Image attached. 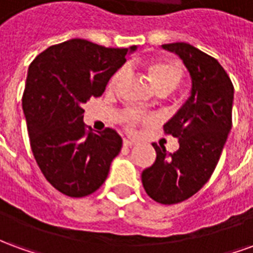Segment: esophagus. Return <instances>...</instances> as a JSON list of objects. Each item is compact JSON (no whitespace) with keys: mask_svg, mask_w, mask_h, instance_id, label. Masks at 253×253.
<instances>
[{"mask_svg":"<svg viewBox=\"0 0 253 253\" xmlns=\"http://www.w3.org/2000/svg\"><path fill=\"white\" fill-rule=\"evenodd\" d=\"M134 141H131V139H126V138H125V139H123V146H126V148H128V146H132V145H134Z\"/></svg>","mask_w":253,"mask_h":253,"instance_id":"esophagus-1","label":"esophagus"}]
</instances>
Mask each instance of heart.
I'll return each mask as SVG.
<instances>
[{"label": "heart", "instance_id": "b5f03b06", "mask_svg": "<svg viewBox=\"0 0 253 253\" xmlns=\"http://www.w3.org/2000/svg\"><path fill=\"white\" fill-rule=\"evenodd\" d=\"M146 70H148L149 78H150V81H152L157 92H167L168 93L179 85L181 77H183V69L179 63L173 62V61H150V62L146 63ZM125 73H126L125 67L118 69L112 74L108 86L115 88L116 84L123 78ZM152 119L153 118L150 114H146V112L138 110V108H126V110L122 111L121 114V121L123 126L130 131L134 130L138 125L149 123Z\"/></svg>", "mask_w": 253, "mask_h": 253}]
</instances>
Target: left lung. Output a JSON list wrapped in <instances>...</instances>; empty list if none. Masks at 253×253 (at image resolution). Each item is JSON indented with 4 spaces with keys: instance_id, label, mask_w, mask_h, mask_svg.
<instances>
[{
    "instance_id": "8db88e82",
    "label": "left lung",
    "mask_w": 253,
    "mask_h": 253,
    "mask_svg": "<svg viewBox=\"0 0 253 253\" xmlns=\"http://www.w3.org/2000/svg\"><path fill=\"white\" fill-rule=\"evenodd\" d=\"M163 48L179 55L192 80L190 99L164 125V132L179 139L175 153L156 149V161L142 172L143 188L153 201L175 205L196 194L211 177L232 128L233 84L215 58L188 43Z\"/></svg>"
}]
</instances>
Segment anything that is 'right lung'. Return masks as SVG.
<instances>
[{
	"mask_svg": "<svg viewBox=\"0 0 253 253\" xmlns=\"http://www.w3.org/2000/svg\"><path fill=\"white\" fill-rule=\"evenodd\" d=\"M135 48L72 39L48 47L28 67L23 111L31 149L47 181L65 195L83 198L99 190L121 152L114 128H86L83 104L103 94L127 51Z\"/></svg>",
	"mask_w": 253,
	"mask_h": 253,
	"instance_id": "obj_1",
	"label": "right lung"
}]
</instances>
